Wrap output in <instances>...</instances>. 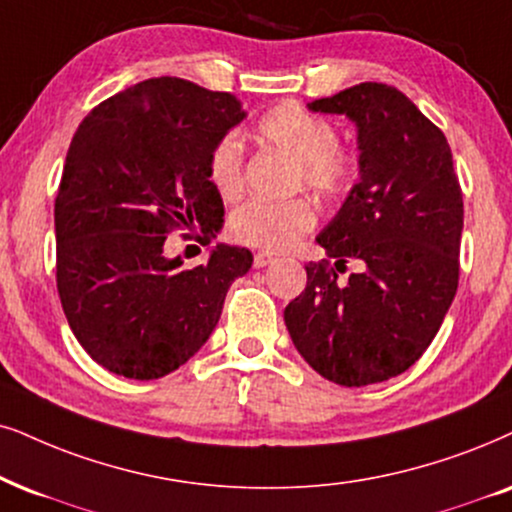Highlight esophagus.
Returning <instances> with one entry per match:
<instances>
[{
    "instance_id": "esophagus-1",
    "label": "esophagus",
    "mask_w": 512,
    "mask_h": 512,
    "mask_svg": "<svg viewBox=\"0 0 512 512\" xmlns=\"http://www.w3.org/2000/svg\"><path fill=\"white\" fill-rule=\"evenodd\" d=\"M271 262H274V257L267 255V252H257V255H255V260H252V264H255V269H262V267H267V264H271Z\"/></svg>"
}]
</instances>
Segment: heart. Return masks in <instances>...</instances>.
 Here are the masks:
<instances>
[{
    "instance_id": "b5f03b06",
    "label": "heart",
    "mask_w": 512,
    "mask_h": 512,
    "mask_svg": "<svg viewBox=\"0 0 512 512\" xmlns=\"http://www.w3.org/2000/svg\"><path fill=\"white\" fill-rule=\"evenodd\" d=\"M255 139L278 148L297 163L295 184L321 200H342L357 186L361 165L352 148L338 144V129L297 103H278L257 118ZM210 184L224 200H236L245 186L243 144L234 134L219 139L208 155ZM316 212L307 198L286 203L250 200L234 212L229 234L250 248L283 252L312 231Z\"/></svg>"
}]
</instances>
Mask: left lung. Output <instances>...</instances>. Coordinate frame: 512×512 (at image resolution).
<instances>
[{
  "label": "left lung",
  "mask_w": 512,
  "mask_h": 512,
  "mask_svg": "<svg viewBox=\"0 0 512 512\" xmlns=\"http://www.w3.org/2000/svg\"><path fill=\"white\" fill-rule=\"evenodd\" d=\"M357 125L359 184L316 243L307 288L283 319L304 361L331 383L364 387L423 357L458 288L463 193L444 132L397 87L361 82L309 103ZM362 264L347 284L337 271Z\"/></svg>",
  "instance_id": "8db88e82"
}]
</instances>
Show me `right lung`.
<instances>
[{"label":"right lung","mask_w":512,"mask_h":512,"mask_svg":"<svg viewBox=\"0 0 512 512\" xmlns=\"http://www.w3.org/2000/svg\"><path fill=\"white\" fill-rule=\"evenodd\" d=\"M243 118L234 94L153 77L77 127L54 205L56 286L70 331L111 373L155 380L184 366L252 267L236 245L219 243L193 269L163 252L172 231L200 229L208 245L222 229L208 155Z\"/></svg>","instance_id":"right-lung-1"}]
</instances>
